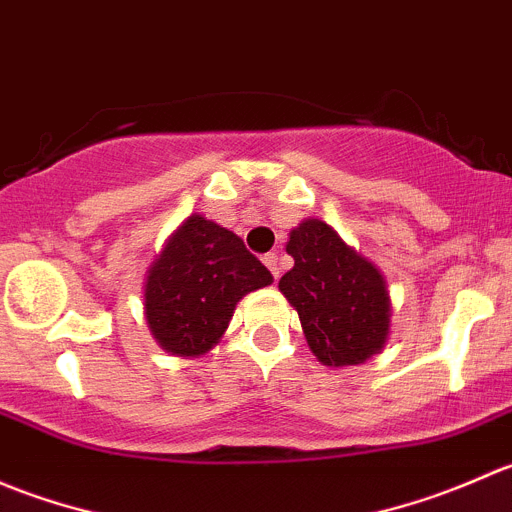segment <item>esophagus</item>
I'll list each match as a JSON object with an SVG mask.
<instances>
[{"label":"esophagus","instance_id":"1","mask_svg":"<svg viewBox=\"0 0 512 512\" xmlns=\"http://www.w3.org/2000/svg\"><path fill=\"white\" fill-rule=\"evenodd\" d=\"M280 257H277V252H267L265 257H262V262H265L267 267H270V272H272V277H275V280H280Z\"/></svg>","mask_w":512,"mask_h":512}]
</instances>
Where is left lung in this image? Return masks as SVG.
<instances>
[{"mask_svg":"<svg viewBox=\"0 0 512 512\" xmlns=\"http://www.w3.org/2000/svg\"><path fill=\"white\" fill-rule=\"evenodd\" d=\"M294 267L280 292L297 309L304 339L324 366H356L386 347L391 297L379 267L319 218L302 220L289 232Z\"/></svg>","mask_w":512,"mask_h":512,"instance_id":"8db88e82","label":"left lung"}]
</instances>
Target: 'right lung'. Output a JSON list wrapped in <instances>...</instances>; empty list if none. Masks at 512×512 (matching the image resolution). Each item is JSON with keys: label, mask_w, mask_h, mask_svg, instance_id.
Instances as JSON below:
<instances>
[{"label": "right lung", "mask_w": 512, "mask_h": 512, "mask_svg": "<svg viewBox=\"0 0 512 512\" xmlns=\"http://www.w3.org/2000/svg\"><path fill=\"white\" fill-rule=\"evenodd\" d=\"M272 285V275L227 227L193 213L148 267L143 317L163 352L208 354L223 339L237 302Z\"/></svg>", "instance_id": "1"}]
</instances>
